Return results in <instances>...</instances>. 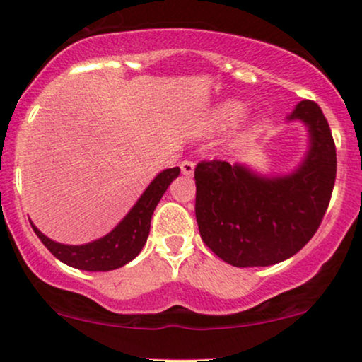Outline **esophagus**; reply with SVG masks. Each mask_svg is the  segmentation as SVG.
<instances>
[{
    "label": "esophagus",
    "mask_w": 362,
    "mask_h": 362,
    "mask_svg": "<svg viewBox=\"0 0 362 362\" xmlns=\"http://www.w3.org/2000/svg\"><path fill=\"white\" fill-rule=\"evenodd\" d=\"M180 168H182V173H184V175H194V170H195V165L192 163V161H189V160H184L180 163Z\"/></svg>",
    "instance_id": "obj_1"
}]
</instances>
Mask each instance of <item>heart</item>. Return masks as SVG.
Wrapping results in <instances>:
<instances>
[{
    "label": "heart",
    "mask_w": 362,
    "mask_h": 362,
    "mask_svg": "<svg viewBox=\"0 0 362 362\" xmlns=\"http://www.w3.org/2000/svg\"><path fill=\"white\" fill-rule=\"evenodd\" d=\"M247 114V105L240 100H226L216 107L213 120L219 129H231Z\"/></svg>",
    "instance_id": "b5f03b06"
}]
</instances>
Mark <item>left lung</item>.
Masks as SVG:
<instances>
[{
  "label": "left lung",
  "instance_id": "8db88e82",
  "mask_svg": "<svg viewBox=\"0 0 362 362\" xmlns=\"http://www.w3.org/2000/svg\"><path fill=\"white\" fill-rule=\"evenodd\" d=\"M308 129V151L293 172L262 175L242 163L195 167V218L202 242L235 267H267L298 253L317 233L330 202L337 155L315 102L286 117Z\"/></svg>",
  "mask_w": 362,
  "mask_h": 362
}]
</instances>
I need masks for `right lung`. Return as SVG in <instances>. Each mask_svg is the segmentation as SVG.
<instances>
[{"instance_id": "obj_1", "label": "right lung", "mask_w": 362, "mask_h": 362, "mask_svg": "<svg viewBox=\"0 0 362 362\" xmlns=\"http://www.w3.org/2000/svg\"><path fill=\"white\" fill-rule=\"evenodd\" d=\"M180 175V168H167L153 178L131 211L110 233L85 245H64L47 238L30 221L35 235L49 252L69 267L90 272H107L122 267L139 255L146 243L155 207L167 192L168 185Z\"/></svg>"}]
</instances>
